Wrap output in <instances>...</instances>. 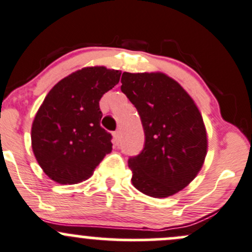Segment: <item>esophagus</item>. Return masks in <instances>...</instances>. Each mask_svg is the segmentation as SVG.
Returning a JSON list of instances; mask_svg holds the SVG:
<instances>
[{"mask_svg":"<svg viewBox=\"0 0 252 252\" xmlns=\"http://www.w3.org/2000/svg\"><path fill=\"white\" fill-rule=\"evenodd\" d=\"M113 139H115L116 144H118V142L121 141V131L119 130L115 131V133H113Z\"/></svg>","mask_w":252,"mask_h":252,"instance_id":"obj_1","label":"esophagus"}]
</instances>
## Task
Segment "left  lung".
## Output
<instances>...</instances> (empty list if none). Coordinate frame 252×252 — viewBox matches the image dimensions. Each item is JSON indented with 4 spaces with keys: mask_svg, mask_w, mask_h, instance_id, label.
<instances>
[{
    "mask_svg": "<svg viewBox=\"0 0 252 252\" xmlns=\"http://www.w3.org/2000/svg\"><path fill=\"white\" fill-rule=\"evenodd\" d=\"M121 82L145 133L142 151L128 160L133 185L153 198L173 195L197 176L205 159L202 115L185 89L164 73L123 72Z\"/></svg>",
    "mask_w": 252,
    "mask_h": 252,
    "instance_id": "left-lung-1",
    "label": "left lung"
}]
</instances>
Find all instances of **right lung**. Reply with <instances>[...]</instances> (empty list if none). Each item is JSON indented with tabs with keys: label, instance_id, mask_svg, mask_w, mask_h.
<instances>
[{
	"label": "right lung",
	"instance_id": "obj_1",
	"mask_svg": "<svg viewBox=\"0 0 252 252\" xmlns=\"http://www.w3.org/2000/svg\"><path fill=\"white\" fill-rule=\"evenodd\" d=\"M119 78L117 70L84 67L55 84L37 111L31 130L32 150L55 182L84 181L112 151V135L100 126L99 101Z\"/></svg>",
	"mask_w": 252,
	"mask_h": 252
}]
</instances>
